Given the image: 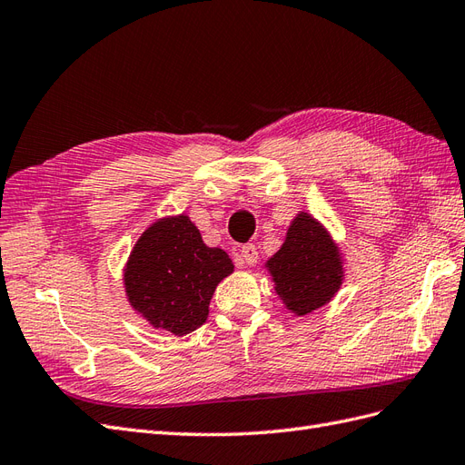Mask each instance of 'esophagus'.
Returning <instances> with one entry per match:
<instances>
[{"instance_id":"1","label":"esophagus","mask_w":465,"mask_h":465,"mask_svg":"<svg viewBox=\"0 0 465 465\" xmlns=\"http://www.w3.org/2000/svg\"><path fill=\"white\" fill-rule=\"evenodd\" d=\"M238 260H241L244 265H256L258 248L254 244H244L241 252H238Z\"/></svg>"}]
</instances>
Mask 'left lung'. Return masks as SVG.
I'll return each instance as SVG.
<instances>
[{
	"mask_svg": "<svg viewBox=\"0 0 465 465\" xmlns=\"http://www.w3.org/2000/svg\"><path fill=\"white\" fill-rule=\"evenodd\" d=\"M273 289L287 311L306 316L328 304L345 279L343 256L323 224L299 211L285 242L265 262Z\"/></svg>",
	"mask_w": 465,
	"mask_h": 465,
	"instance_id": "left-lung-1",
	"label": "left lung"
}]
</instances>
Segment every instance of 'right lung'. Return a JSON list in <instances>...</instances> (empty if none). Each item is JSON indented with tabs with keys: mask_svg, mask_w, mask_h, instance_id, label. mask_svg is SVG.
Instances as JSON below:
<instances>
[{
	"mask_svg": "<svg viewBox=\"0 0 465 465\" xmlns=\"http://www.w3.org/2000/svg\"><path fill=\"white\" fill-rule=\"evenodd\" d=\"M234 272L209 248L186 213L163 217L142 232L124 265L125 299L153 328L186 335L203 326L221 281Z\"/></svg>",
	"mask_w": 465,
	"mask_h": 465,
	"instance_id": "add662e5",
	"label": "right lung"
}]
</instances>
